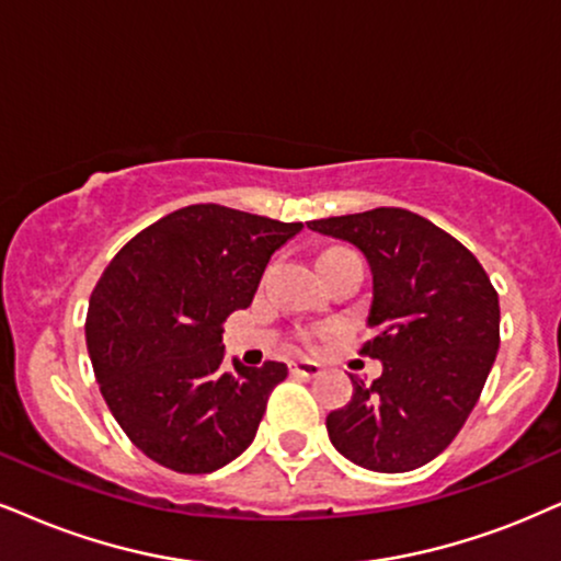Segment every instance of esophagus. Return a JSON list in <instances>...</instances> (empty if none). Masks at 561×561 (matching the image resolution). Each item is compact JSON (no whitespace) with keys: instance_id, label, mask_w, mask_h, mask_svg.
Listing matches in <instances>:
<instances>
[{"instance_id":"1","label":"esophagus","mask_w":561,"mask_h":561,"mask_svg":"<svg viewBox=\"0 0 561 561\" xmlns=\"http://www.w3.org/2000/svg\"><path fill=\"white\" fill-rule=\"evenodd\" d=\"M291 375L294 377H320L322 375V366L314 362H307V358H299V362H291Z\"/></svg>"}]
</instances>
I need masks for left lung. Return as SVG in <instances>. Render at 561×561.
I'll return each instance as SVG.
<instances>
[{
	"label": "left lung",
	"instance_id": "1",
	"mask_svg": "<svg viewBox=\"0 0 561 561\" xmlns=\"http://www.w3.org/2000/svg\"><path fill=\"white\" fill-rule=\"evenodd\" d=\"M358 247L371 267V337L358 354L382 377H354V398L328 416L335 449L356 466L405 473L458 437L500 351V296L481 262L403 207L309 220Z\"/></svg>",
	"mask_w": 561,
	"mask_h": 561
}]
</instances>
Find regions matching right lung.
Listing matches in <instances>:
<instances>
[{"label": "right lung", "instance_id": "1", "mask_svg": "<svg viewBox=\"0 0 561 561\" xmlns=\"http://www.w3.org/2000/svg\"><path fill=\"white\" fill-rule=\"evenodd\" d=\"M301 224L190 205L129 239L90 294L85 343L108 411L176 473H213L252 445L286 364L224 366V322L247 309Z\"/></svg>", "mask_w": 561, "mask_h": 561}]
</instances>
